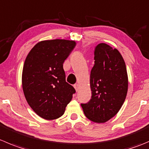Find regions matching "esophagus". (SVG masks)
<instances>
[{"mask_svg":"<svg viewBox=\"0 0 149 149\" xmlns=\"http://www.w3.org/2000/svg\"><path fill=\"white\" fill-rule=\"evenodd\" d=\"M74 88H75V89H76V92H78V91H79V84H75L74 85Z\"/></svg>","mask_w":149,"mask_h":149,"instance_id":"34e87169","label":"esophagus"}]
</instances>
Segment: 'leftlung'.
I'll use <instances>...</instances> for the list:
<instances>
[{
	"instance_id": "obj_1",
	"label": "left lung",
	"mask_w": 149,
	"mask_h": 149,
	"mask_svg": "<svg viewBox=\"0 0 149 149\" xmlns=\"http://www.w3.org/2000/svg\"><path fill=\"white\" fill-rule=\"evenodd\" d=\"M89 83L92 97L82 109L89 120L105 123L119 112L128 90L126 65L116 49L104 43L97 46Z\"/></svg>"
}]
</instances>
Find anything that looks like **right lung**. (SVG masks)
Wrapping results in <instances>:
<instances>
[{"mask_svg":"<svg viewBox=\"0 0 149 149\" xmlns=\"http://www.w3.org/2000/svg\"><path fill=\"white\" fill-rule=\"evenodd\" d=\"M76 45L65 39L39 41L26 57L22 74L24 97L35 113L47 120L63 116L74 88L65 81L63 63Z\"/></svg>","mask_w":149,"mask_h":149,"instance_id":"1","label":"right lung"}]
</instances>
